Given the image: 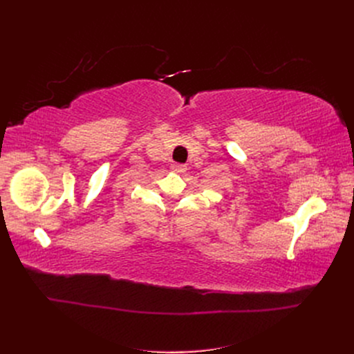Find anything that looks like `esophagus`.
<instances>
[{
	"label": "esophagus",
	"mask_w": 354,
	"mask_h": 354,
	"mask_svg": "<svg viewBox=\"0 0 354 354\" xmlns=\"http://www.w3.org/2000/svg\"><path fill=\"white\" fill-rule=\"evenodd\" d=\"M171 167H172V171L176 172V174H182V172L187 171V166L182 165V163H174Z\"/></svg>",
	"instance_id": "obj_1"
}]
</instances>
